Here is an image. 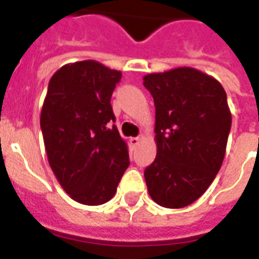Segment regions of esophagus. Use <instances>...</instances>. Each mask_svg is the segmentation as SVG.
<instances>
[{
    "mask_svg": "<svg viewBox=\"0 0 259 259\" xmlns=\"http://www.w3.org/2000/svg\"><path fill=\"white\" fill-rule=\"evenodd\" d=\"M129 141H130V146L136 147V146H139V143L141 141V139L140 137H132Z\"/></svg>",
    "mask_w": 259,
    "mask_h": 259,
    "instance_id": "1",
    "label": "esophagus"
}]
</instances>
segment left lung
Wrapping results in <instances>:
<instances>
[{
    "label": "left lung",
    "instance_id": "left-lung-1",
    "mask_svg": "<svg viewBox=\"0 0 259 259\" xmlns=\"http://www.w3.org/2000/svg\"><path fill=\"white\" fill-rule=\"evenodd\" d=\"M155 104L157 158L144 170L158 205L183 208L198 200L222 166L232 113L222 84L193 68L143 77Z\"/></svg>",
    "mask_w": 259,
    "mask_h": 259
}]
</instances>
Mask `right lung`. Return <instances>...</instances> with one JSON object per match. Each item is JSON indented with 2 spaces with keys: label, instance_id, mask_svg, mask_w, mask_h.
<instances>
[{
  "label": "right lung",
  "instance_id": "obj_1",
  "mask_svg": "<svg viewBox=\"0 0 259 259\" xmlns=\"http://www.w3.org/2000/svg\"><path fill=\"white\" fill-rule=\"evenodd\" d=\"M122 73L97 61L65 65L48 83L40 126L48 162L74 201L101 205L129 166L111 97Z\"/></svg>",
  "mask_w": 259,
  "mask_h": 259
}]
</instances>
